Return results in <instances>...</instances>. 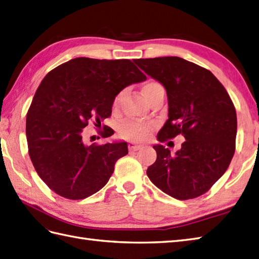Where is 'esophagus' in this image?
<instances>
[{"label": "esophagus", "instance_id": "1", "mask_svg": "<svg viewBox=\"0 0 259 259\" xmlns=\"http://www.w3.org/2000/svg\"><path fill=\"white\" fill-rule=\"evenodd\" d=\"M128 147H129L130 151H138V150L142 148L141 144H138V143H136V142H129Z\"/></svg>", "mask_w": 259, "mask_h": 259}]
</instances>
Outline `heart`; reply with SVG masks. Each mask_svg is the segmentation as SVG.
Wrapping results in <instances>:
<instances>
[{"label": "heart", "mask_w": 259, "mask_h": 259, "mask_svg": "<svg viewBox=\"0 0 259 259\" xmlns=\"http://www.w3.org/2000/svg\"><path fill=\"white\" fill-rule=\"evenodd\" d=\"M161 88L162 86L160 83L155 81H149L142 87V92H143V95L146 96V98L149 100L152 97V95L155 92H158V90ZM122 96H123V93H119L116 96L115 101H113V106L117 107L120 104V101L122 99ZM150 129H151V127H150V124L148 123L137 122V121H125L120 125L119 135L122 138H124V139H128L131 141H140V140H143L144 138L149 135Z\"/></svg>", "instance_id": "heart-1"}]
</instances>
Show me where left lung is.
<instances>
[{
	"label": "left lung",
	"instance_id": "1",
	"mask_svg": "<svg viewBox=\"0 0 259 259\" xmlns=\"http://www.w3.org/2000/svg\"><path fill=\"white\" fill-rule=\"evenodd\" d=\"M135 63L166 90L169 119L158 140L178 135L186 140L174 154L162 144L153 146L157 160L147 170L150 181L177 200L204 194L225 173L235 152L237 117L231 97L211 71L183 58Z\"/></svg>",
	"mask_w": 259,
	"mask_h": 259
}]
</instances>
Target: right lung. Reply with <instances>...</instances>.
Wrapping results in <instances>:
<instances>
[{
  "instance_id": "add662e5",
  "label": "right lung",
  "mask_w": 259,
  "mask_h": 259,
  "mask_svg": "<svg viewBox=\"0 0 259 259\" xmlns=\"http://www.w3.org/2000/svg\"><path fill=\"white\" fill-rule=\"evenodd\" d=\"M147 76L129 59L77 57L50 71L34 95L26 116L29 158L39 178L56 194L82 200L104 188L127 142L88 146L89 120L111 116L116 96ZM110 137V130L104 132Z\"/></svg>"
}]
</instances>
